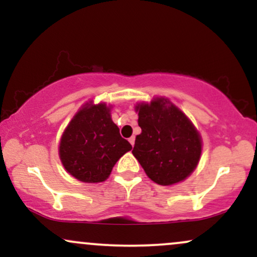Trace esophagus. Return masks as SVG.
Here are the masks:
<instances>
[{
    "instance_id": "esophagus-1",
    "label": "esophagus",
    "mask_w": 257,
    "mask_h": 257,
    "mask_svg": "<svg viewBox=\"0 0 257 257\" xmlns=\"http://www.w3.org/2000/svg\"><path fill=\"white\" fill-rule=\"evenodd\" d=\"M129 143L132 144V146H134V144H135V138H134V137L129 138Z\"/></svg>"
}]
</instances>
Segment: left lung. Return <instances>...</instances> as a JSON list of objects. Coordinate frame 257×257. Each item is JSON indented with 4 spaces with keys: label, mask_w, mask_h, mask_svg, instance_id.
<instances>
[{
    "label": "left lung",
    "mask_w": 257,
    "mask_h": 257,
    "mask_svg": "<svg viewBox=\"0 0 257 257\" xmlns=\"http://www.w3.org/2000/svg\"><path fill=\"white\" fill-rule=\"evenodd\" d=\"M141 134L133 155L152 181L168 186L182 181L196 169L202 140L190 119L169 100L137 106Z\"/></svg>",
    "instance_id": "1"
}]
</instances>
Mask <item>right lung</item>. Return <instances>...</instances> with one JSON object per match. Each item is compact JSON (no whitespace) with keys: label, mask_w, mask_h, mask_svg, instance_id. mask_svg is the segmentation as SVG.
<instances>
[{"label":"right lung","mask_w":257,"mask_h":257,"mask_svg":"<svg viewBox=\"0 0 257 257\" xmlns=\"http://www.w3.org/2000/svg\"><path fill=\"white\" fill-rule=\"evenodd\" d=\"M132 145L119 134L105 104L87 106L75 114L60 140L65 169L83 182L105 181L116 162Z\"/></svg>","instance_id":"add662e5"}]
</instances>
